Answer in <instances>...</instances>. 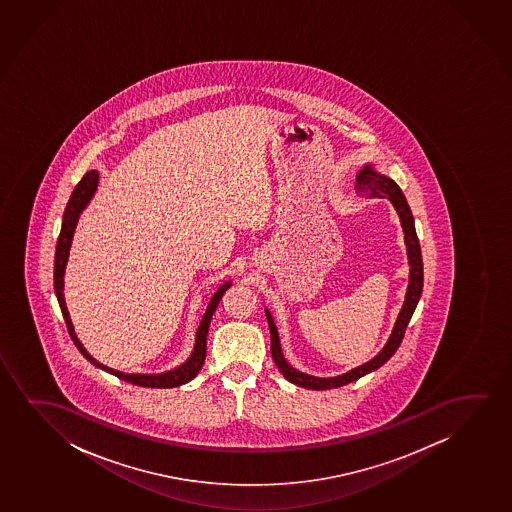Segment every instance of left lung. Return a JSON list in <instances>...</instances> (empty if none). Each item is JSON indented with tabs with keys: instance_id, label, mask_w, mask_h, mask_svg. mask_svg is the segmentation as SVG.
I'll use <instances>...</instances> for the list:
<instances>
[{
	"instance_id": "1",
	"label": "left lung",
	"mask_w": 512,
	"mask_h": 512,
	"mask_svg": "<svg viewBox=\"0 0 512 512\" xmlns=\"http://www.w3.org/2000/svg\"><path fill=\"white\" fill-rule=\"evenodd\" d=\"M357 185L358 190H362L369 196L388 197L399 213L400 222H402L404 234H406L407 255H409V264H411L406 302H404L397 323L393 327L392 336L388 339L385 348L379 351V355L372 358L371 362L360 365L357 369L346 372L343 376H337V378H315V376H308V374L295 371L294 367H290L281 353L280 337H278L273 316L266 309L267 323L271 330V355H273L274 364L290 383L302 386V388H309V390H330L337 386L348 385L351 381H357L358 378H362L371 371H376L378 367L388 362L393 357V353L399 350L400 343L406 334L407 325L413 316L416 304L420 301L421 290H423V259H421L420 239L416 236V229H414L413 213H411V208H409L402 190L399 189V185L388 176L378 175L371 166H365L358 173Z\"/></svg>"
}]
</instances>
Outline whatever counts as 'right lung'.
Listing matches in <instances>:
<instances>
[{"instance_id": "1", "label": "right lung", "mask_w": 512, "mask_h": 512, "mask_svg": "<svg viewBox=\"0 0 512 512\" xmlns=\"http://www.w3.org/2000/svg\"><path fill=\"white\" fill-rule=\"evenodd\" d=\"M98 178V171H87L84 178L78 182L77 187L73 190V194H71L70 201L66 204V210H64L63 215V225H61V232H59V238H57L56 260H54V290H56L57 302H59V308H61V313H63L64 322H66V327H68V332H70L71 341L75 343L78 351H80L91 364L96 365L99 369H103V371L110 372V374L117 376L119 379H124L127 383L147 386V388H175V386L185 385V383H189L190 379L196 378L197 372L201 371V367H203L204 358H206V336H208V329H210L211 318H213V313H215L218 302L222 299L225 290L231 287V281L224 283L222 287L218 288L215 295L211 297L210 306L206 309L203 322H201L199 329H197L194 351H192V355H190L189 360H187L185 364L176 367L173 371L164 372V374H155V376H147V374H124V372L113 371L110 367L99 364L98 360H94V358L85 351L84 346H82V343H80L77 336H75V330H73V325H71L70 315H68V309H66V304H64L63 295L64 267H66V262H68L71 238H73V232H75V227H77L80 213H82V210H84L87 203L91 201V197L94 196V192H96Z\"/></svg>"}]
</instances>
